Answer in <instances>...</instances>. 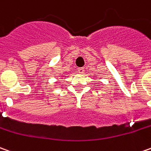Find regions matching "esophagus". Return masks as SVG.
<instances>
[{"mask_svg": "<svg viewBox=\"0 0 151 151\" xmlns=\"http://www.w3.org/2000/svg\"><path fill=\"white\" fill-rule=\"evenodd\" d=\"M78 72L79 73H84V68H78Z\"/></svg>", "mask_w": 151, "mask_h": 151, "instance_id": "esophagus-1", "label": "esophagus"}]
</instances>
